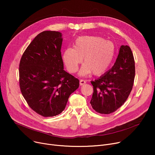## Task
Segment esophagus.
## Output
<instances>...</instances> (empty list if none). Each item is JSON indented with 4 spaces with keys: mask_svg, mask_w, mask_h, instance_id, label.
Returning a JSON list of instances; mask_svg holds the SVG:
<instances>
[{
    "mask_svg": "<svg viewBox=\"0 0 155 155\" xmlns=\"http://www.w3.org/2000/svg\"><path fill=\"white\" fill-rule=\"evenodd\" d=\"M85 83H86V81H85V80L81 79V80H80V85H84Z\"/></svg>",
    "mask_w": 155,
    "mask_h": 155,
    "instance_id": "34e87169",
    "label": "esophagus"
}]
</instances>
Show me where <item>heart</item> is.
Wrapping results in <instances>:
<instances>
[{
  "instance_id": "obj_1",
  "label": "heart",
  "mask_w": 155,
  "mask_h": 155,
  "mask_svg": "<svg viewBox=\"0 0 155 155\" xmlns=\"http://www.w3.org/2000/svg\"><path fill=\"white\" fill-rule=\"evenodd\" d=\"M115 53V48L110 41L95 36H85L78 38L74 48H68L64 50L63 60L67 70L75 73L79 64L83 66L80 75L85 76L93 73L94 75L104 73L110 65Z\"/></svg>"
}]
</instances>
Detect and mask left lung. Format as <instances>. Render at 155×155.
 <instances>
[{"instance_id":"left-lung-1","label":"left lung","mask_w":155,"mask_h":155,"mask_svg":"<svg viewBox=\"0 0 155 155\" xmlns=\"http://www.w3.org/2000/svg\"><path fill=\"white\" fill-rule=\"evenodd\" d=\"M135 77V62L129 46L122 45L112 68L99 78L92 81V108L109 114L123 105L131 93Z\"/></svg>"}]
</instances>
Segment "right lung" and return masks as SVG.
<instances>
[{"label":"right lung","mask_w":155,"mask_h":155,"mask_svg":"<svg viewBox=\"0 0 155 155\" xmlns=\"http://www.w3.org/2000/svg\"><path fill=\"white\" fill-rule=\"evenodd\" d=\"M61 32L39 33L24 51L19 63V87L29 106L43 117L61 113L78 78L63 70Z\"/></svg>","instance_id":"1"}]
</instances>
